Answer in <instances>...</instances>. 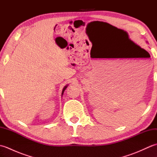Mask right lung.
<instances>
[{
    "instance_id": "obj_1",
    "label": "right lung",
    "mask_w": 157,
    "mask_h": 157,
    "mask_svg": "<svg viewBox=\"0 0 157 157\" xmlns=\"http://www.w3.org/2000/svg\"><path fill=\"white\" fill-rule=\"evenodd\" d=\"M67 86H68V85H67V86H65L64 88H63V90H62V94H61V96H63V92H64V91L65 90V89L67 88Z\"/></svg>"
}]
</instances>
